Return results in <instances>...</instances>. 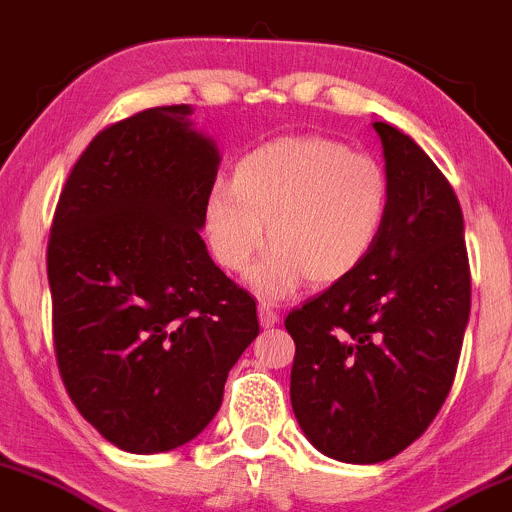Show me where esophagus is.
Instances as JSON below:
<instances>
[{
	"label": "esophagus",
	"instance_id": "esophagus-1",
	"mask_svg": "<svg viewBox=\"0 0 512 512\" xmlns=\"http://www.w3.org/2000/svg\"><path fill=\"white\" fill-rule=\"evenodd\" d=\"M278 312L273 310L271 305H268V302H261V305H258V322H261V327H276L278 324Z\"/></svg>",
	"mask_w": 512,
	"mask_h": 512
}]
</instances>
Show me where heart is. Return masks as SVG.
Returning <instances> with one entry per match:
<instances>
[{"label":"heart","instance_id":"b5f03b06","mask_svg":"<svg viewBox=\"0 0 512 512\" xmlns=\"http://www.w3.org/2000/svg\"><path fill=\"white\" fill-rule=\"evenodd\" d=\"M388 175L376 158L327 136H285L246 153L234 180H214L202 229L222 268L251 271L263 298H288L305 283L332 285L359 271L386 224Z\"/></svg>","mask_w":512,"mask_h":512}]
</instances>
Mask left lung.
I'll return each mask as SVG.
<instances>
[{"label":"left lung","mask_w":512,"mask_h":512,"mask_svg":"<svg viewBox=\"0 0 512 512\" xmlns=\"http://www.w3.org/2000/svg\"><path fill=\"white\" fill-rule=\"evenodd\" d=\"M386 158V224L364 266L295 307L290 403L312 447L378 464L430 427L452 390L471 310L459 200L408 134L373 124Z\"/></svg>","instance_id":"8db88e82"}]
</instances>
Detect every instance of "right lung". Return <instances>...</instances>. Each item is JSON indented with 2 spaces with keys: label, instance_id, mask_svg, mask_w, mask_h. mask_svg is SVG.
Wrapping results in <instances>:
<instances>
[{
  "label": "right lung",
  "instance_id": "1",
  "mask_svg": "<svg viewBox=\"0 0 512 512\" xmlns=\"http://www.w3.org/2000/svg\"><path fill=\"white\" fill-rule=\"evenodd\" d=\"M190 114L153 107L102 129L70 170L48 239L60 378L80 415L131 454L205 430L258 337L256 300L200 236L219 151Z\"/></svg>",
  "mask_w": 512,
  "mask_h": 512
}]
</instances>
